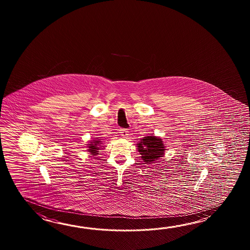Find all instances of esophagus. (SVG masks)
Instances as JSON below:
<instances>
[{"label": "esophagus", "mask_w": 250, "mask_h": 250, "mask_svg": "<svg viewBox=\"0 0 250 250\" xmlns=\"http://www.w3.org/2000/svg\"><path fill=\"white\" fill-rule=\"evenodd\" d=\"M120 133H121V135L123 136V138H126L128 135V129L127 128H121Z\"/></svg>", "instance_id": "obj_1"}]
</instances>
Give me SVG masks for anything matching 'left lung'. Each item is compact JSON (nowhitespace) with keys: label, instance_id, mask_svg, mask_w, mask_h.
<instances>
[{"label":"left lung","instance_id":"8db88e82","mask_svg":"<svg viewBox=\"0 0 250 250\" xmlns=\"http://www.w3.org/2000/svg\"><path fill=\"white\" fill-rule=\"evenodd\" d=\"M138 147L144 162L147 164L159 159L165 153V146L162 139L154 136L145 137L138 144Z\"/></svg>","mask_w":250,"mask_h":250}]
</instances>
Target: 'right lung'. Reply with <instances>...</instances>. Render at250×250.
I'll return each instance as SVG.
<instances>
[{"mask_svg":"<svg viewBox=\"0 0 250 250\" xmlns=\"http://www.w3.org/2000/svg\"><path fill=\"white\" fill-rule=\"evenodd\" d=\"M101 141L99 140H95V141H91L90 144L88 145V151L90 152L91 154H93V156H96V154H98V150L100 147H98V146H100Z\"/></svg>","mask_w":250,"mask_h":250,"instance_id":"add662e5","label":"right lung"}]
</instances>
